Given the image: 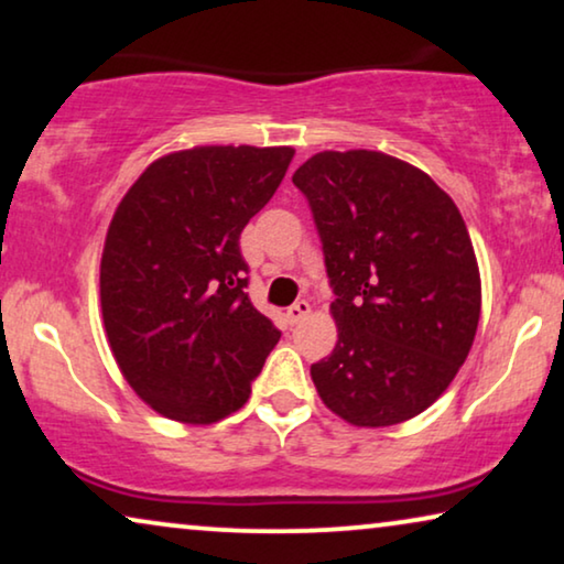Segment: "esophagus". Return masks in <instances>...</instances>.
Masks as SVG:
<instances>
[{
  "label": "esophagus",
  "mask_w": 564,
  "mask_h": 564,
  "mask_svg": "<svg viewBox=\"0 0 564 564\" xmlns=\"http://www.w3.org/2000/svg\"><path fill=\"white\" fill-rule=\"evenodd\" d=\"M307 313H311V303H307V300H297L295 305L288 307V313H284V318H288L290 326H295V323L307 318Z\"/></svg>",
  "instance_id": "obj_1"
}]
</instances>
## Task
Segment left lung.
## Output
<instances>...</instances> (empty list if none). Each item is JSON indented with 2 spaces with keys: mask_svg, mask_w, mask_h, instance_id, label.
Wrapping results in <instances>:
<instances>
[{
  "mask_svg": "<svg viewBox=\"0 0 564 564\" xmlns=\"http://www.w3.org/2000/svg\"><path fill=\"white\" fill-rule=\"evenodd\" d=\"M311 205L336 300L338 341L311 377L354 426L426 411L465 365L480 272L452 197L380 151H323L292 174Z\"/></svg>",
  "mask_w": 564,
  "mask_h": 564,
  "instance_id": "8db88e82",
  "label": "left lung"
}]
</instances>
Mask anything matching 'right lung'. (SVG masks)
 <instances>
[{"instance_id":"obj_1","label":"right lung","mask_w":564,"mask_h":564,"mask_svg":"<svg viewBox=\"0 0 564 564\" xmlns=\"http://www.w3.org/2000/svg\"><path fill=\"white\" fill-rule=\"evenodd\" d=\"M295 151L199 145L153 161L107 230L105 330L138 395L166 419L213 423L249 400L280 328L249 300L241 230Z\"/></svg>"}]
</instances>
